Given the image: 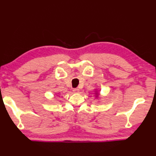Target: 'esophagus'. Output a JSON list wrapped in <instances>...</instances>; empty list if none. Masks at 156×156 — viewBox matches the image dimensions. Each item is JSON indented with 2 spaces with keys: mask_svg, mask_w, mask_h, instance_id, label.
I'll use <instances>...</instances> for the list:
<instances>
[{
  "mask_svg": "<svg viewBox=\"0 0 156 156\" xmlns=\"http://www.w3.org/2000/svg\"><path fill=\"white\" fill-rule=\"evenodd\" d=\"M73 91L74 92V93H78V92H79V89H73Z\"/></svg>",
  "mask_w": 156,
  "mask_h": 156,
  "instance_id": "34e87169",
  "label": "esophagus"
}]
</instances>
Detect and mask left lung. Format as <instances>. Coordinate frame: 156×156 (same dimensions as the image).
<instances>
[{"label": "left lung", "instance_id": "1", "mask_svg": "<svg viewBox=\"0 0 156 156\" xmlns=\"http://www.w3.org/2000/svg\"><path fill=\"white\" fill-rule=\"evenodd\" d=\"M95 94H96V98H98L99 94H98V92L97 90H96V91H95Z\"/></svg>", "mask_w": 156, "mask_h": 156}]
</instances>
